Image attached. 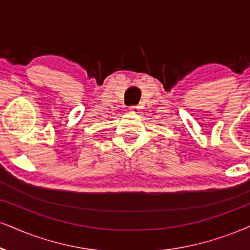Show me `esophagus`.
I'll return each mask as SVG.
<instances>
[{"label": "esophagus", "mask_w": 250, "mask_h": 250, "mask_svg": "<svg viewBox=\"0 0 250 250\" xmlns=\"http://www.w3.org/2000/svg\"><path fill=\"white\" fill-rule=\"evenodd\" d=\"M130 110L132 111V112L138 113V112H139V106H131Z\"/></svg>", "instance_id": "34e87169"}]
</instances>
